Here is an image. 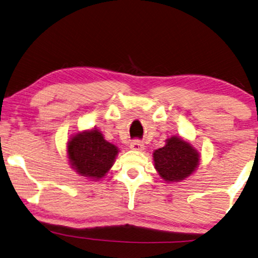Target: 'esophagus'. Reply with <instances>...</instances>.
Instances as JSON below:
<instances>
[{
    "label": "esophagus",
    "instance_id": "34e87169",
    "mask_svg": "<svg viewBox=\"0 0 258 258\" xmlns=\"http://www.w3.org/2000/svg\"><path fill=\"white\" fill-rule=\"evenodd\" d=\"M130 148L132 149V150H134V151H142V150L145 149V145L142 144L141 141H139V140H134L133 142H131Z\"/></svg>",
    "mask_w": 258,
    "mask_h": 258
}]
</instances>
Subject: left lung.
<instances>
[{
    "label": "left lung",
    "mask_w": 258,
    "mask_h": 258,
    "mask_svg": "<svg viewBox=\"0 0 258 258\" xmlns=\"http://www.w3.org/2000/svg\"><path fill=\"white\" fill-rule=\"evenodd\" d=\"M154 166L167 183L180 182L193 174L200 165V153L181 137H170L165 146L153 154Z\"/></svg>",
    "instance_id": "8db88e82"
}]
</instances>
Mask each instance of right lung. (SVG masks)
Wrapping results in <instances>:
<instances>
[{"label":"right lung","mask_w":258,"mask_h":258,"mask_svg":"<svg viewBox=\"0 0 258 258\" xmlns=\"http://www.w3.org/2000/svg\"><path fill=\"white\" fill-rule=\"evenodd\" d=\"M119 149L105 140L100 130L91 128L72 134L67 145L69 163L84 179L101 180L111 169Z\"/></svg>","instance_id":"obj_1"}]
</instances>
